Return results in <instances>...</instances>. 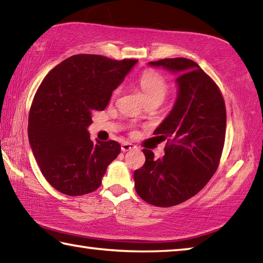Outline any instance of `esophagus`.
Returning a JSON list of instances; mask_svg holds the SVG:
<instances>
[{
  "label": "esophagus",
  "instance_id": "34e87169",
  "mask_svg": "<svg viewBox=\"0 0 263 263\" xmlns=\"http://www.w3.org/2000/svg\"><path fill=\"white\" fill-rule=\"evenodd\" d=\"M136 147H137V146L131 144V142H123V144H122L123 152H127V151H130V149H135Z\"/></svg>",
  "mask_w": 263,
  "mask_h": 263
}]
</instances>
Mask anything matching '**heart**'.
<instances>
[{
    "mask_svg": "<svg viewBox=\"0 0 263 263\" xmlns=\"http://www.w3.org/2000/svg\"><path fill=\"white\" fill-rule=\"evenodd\" d=\"M138 83L144 91L147 101H158L161 103L163 100L166 99L169 92V86L161 74L155 72L152 69H147L140 74L139 79H138ZM121 89L117 88L114 91V96L118 95Z\"/></svg>",
    "mask_w": 263,
    "mask_h": 263,
    "instance_id": "b5f03b06",
    "label": "heart"
}]
</instances>
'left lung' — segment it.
<instances>
[{
  "mask_svg": "<svg viewBox=\"0 0 263 263\" xmlns=\"http://www.w3.org/2000/svg\"><path fill=\"white\" fill-rule=\"evenodd\" d=\"M179 74L177 100L154 135L167 140L162 159L142 149L146 161L135 172L137 194L148 204L169 208L199 193L215 174L226 132V108L216 82L186 58L151 61Z\"/></svg>",
  "mask_w": 263,
  "mask_h": 263,
  "instance_id": "8db88e82",
  "label": "left lung"
}]
</instances>
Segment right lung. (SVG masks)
Instances as JSON below:
<instances>
[{
    "instance_id": "add662e5",
    "label": "right lung",
    "mask_w": 263,
    "mask_h": 263,
    "mask_svg": "<svg viewBox=\"0 0 263 263\" xmlns=\"http://www.w3.org/2000/svg\"><path fill=\"white\" fill-rule=\"evenodd\" d=\"M137 62L77 54L43 80L31 104L28 135L42 174L58 191L69 196L95 191L121 153L117 141H91L87 127L91 114L106 108Z\"/></svg>"
}]
</instances>
